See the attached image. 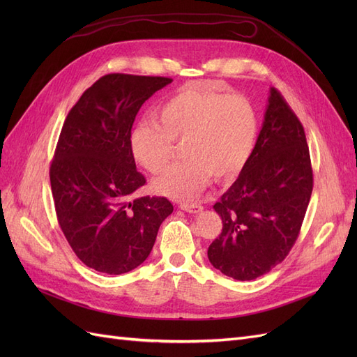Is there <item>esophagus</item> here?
<instances>
[{
	"instance_id": "1",
	"label": "esophagus",
	"mask_w": 357,
	"mask_h": 357,
	"mask_svg": "<svg viewBox=\"0 0 357 357\" xmlns=\"http://www.w3.org/2000/svg\"><path fill=\"white\" fill-rule=\"evenodd\" d=\"M178 207L183 210V211H188V213H192V214H198L202 211V205L201 204H188V202H183L180 204Z\"/></svg>"
}]
</instances>
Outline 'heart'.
<instances>
[{"mask_svg": "<svg viewBox=\"0 0 357 357\" xmlns=\"http://www.w3.org/2000/svg\"><path fill=\"white\" fill-rule=\"evenodd\" d=\"M139 119L129 134V150L139 167L159 172L172 155V142H183L185 159L169 165L152 183L159 195L189 201L208 185L211 176L229 180L250 159L257 138V114L241 95L214 91L204 82L181 86L155 112Z\"/></svg>", "mask_w": 357, "mask_h": 357, "instance_id": "heart-1", "label": "heart"}]
</instances>
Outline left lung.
Returning <instances> with one entry per match:
<instances>
[{"mask_svg": "<svg viewBox=\"0 0 357 357\" xmlns=\"http://www.w3.org/2000/svg\"><path fill=\"white\" fill-rule=\"evenodd\" d=\"M312 192L307 138L277 89H269L262 129L238 178L213 205L222 234L208 261L240 282L278 265L294 247Z\"/></svg>", "mask_w": 357, "mask_h": 357, "instance_id": "left-lung-1", "label": "left lung"}]
</instances>
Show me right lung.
Masks as SVG:
<instances>
[{
	"label": "right lung",
	"mask_w": 357,
	"mask_h": 357,
	"mask_svg": "<svg viewBox=\"0 0 357 357\" xmlns=\"http://www.w3.org/2000/svg\"><path fill=\"white\" fill-rule=\"evenodd\" d=\"M171 82L107 74L84 91L63 122L50 165L52 195L73 252L98 273L119 275L142 265L174 210L167 198H134L146 178L129 150L139 107Z\"/></svg>",
	"instance_id": "add662e5"
}]
</instances>
